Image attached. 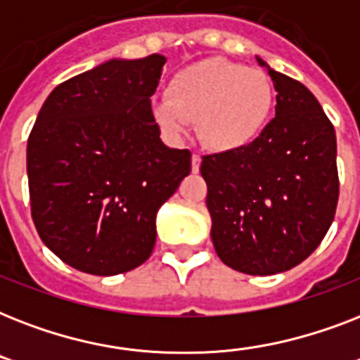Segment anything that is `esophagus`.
Listing matches in <instances>:
<instances>
[{
	"mask_svg": "<svg viewBox=\"0 0 360 360\" xmlns=\"http://www.w3.org/2000/svg\"><path fill=\"white\" fill-rule=\"evenodd\" d=\"M200 164H202V157H200L198 153H194V155H192V172H194V174L200 172Z\"/></svg>",
	"mask_w": 360,
	"mask_h": 360,
	"instance_id": "34e87169",
	"label": "esophagus"
}]
</instances>
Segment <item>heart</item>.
<instances>
[{
	"mask_svg": "<svg viewBox=\"0 0 360 360\" xmlns=\"http://www.w3.org/2000/svg\"><path fill=\"white\" fill-rule=\"evenodd\" d=\"M273 84L265 72L228 59H205L179 70L168 93L153 101L155 117L174 134L196 120L205 146L231 151L257 138L273 108Z\"/></svg>",
	"mask_w": 360,
	"mask_h": 360,
	"instance_id": "obj_1",
	"label": "heart"
}]
</instances>
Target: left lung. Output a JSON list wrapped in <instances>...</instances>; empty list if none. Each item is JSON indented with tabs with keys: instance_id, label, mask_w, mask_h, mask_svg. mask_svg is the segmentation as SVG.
<instances>
[{
	"instance_id": "1",
	"label": "left lung",
	"mask_w": 360,
	"mask_h": 360,
	"mask_svg": "<svg viewBox=\"0 0 360 360\" xmlns=\"http://www.w3.org/2000/svg\"><path fill=\"white\" fill-rule=\"evenodd\" d=\"M274 117L248 146L202 158L211 239L239 273L267 276L304 262L338 203L335 127L308 87L271 69Z\"/></svg>"
}]
</instances>
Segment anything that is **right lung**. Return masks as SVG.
I'll use <instances>...</instances> for the list:
<instances>
[{
    "instance_id": "1",
    "label": "right lung",
    "mask_w": 360,
    "mask_h": 360,
    "mask_svg": "<svg viewBox=\"0 0 360 360\" xmlns=\"http://www.w3.org/2000/svg\"><path fill=\"white\" fill-rule=\"evenodd\" d=\"M166 58L110 59L59 84L27 140L31 217L42 243L82 273H127L151 256L157 213L191 174L151 108Z\"/></svg>"
}]
</instances>
